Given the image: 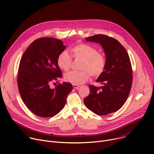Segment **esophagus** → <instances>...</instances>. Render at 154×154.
Instances as JSON below:
<instances>
[{"instance_id": "1", "label": "esophagus", "mask_w": 154, "mask_h": 154, "mask_svg": "<svg viewBox=\"0 0 154 154\" xmlns=\"http://www.w3.org/2000/svg\"><path fill=\"white\" fill-rule=\"evenodd\" d=\"M72 86H73V88H75V89H78L80 87V86H79V85H75V84H73V85H72Z\"/></svg>"}]
</instances>
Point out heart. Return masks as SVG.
I'll return each instance as SVG.
<instances>
[{
  "mask_svg": "<svg viewBox=\"0 0 154 154\" xmlns=\"http://www.w3.org/2000/svg\"><path fill=\"white\" fill-rule=\"evenodd\" d=\"M71 53L73 58L82 60L80 67L81 71H73L66 74L64 79L66 82L80 85L89 79L90 74L99 77L103 72L106 66L105 57L94 47L87 44H80L71 49ZM72 60L68 52L63 51L58 55L57 63L60 69L68 71L71 68Z\"/></svg>",
  "mask_w": 154,
  "mask_h": 154,
  "instance_id": "1",
  "label": "heart"
}]
</instances>
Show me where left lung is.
Returning <instances> with one entry per match:
<instances>
[{"instance_id": "left-lung-1", "label": "left lung", "mask_w": 154, "mask_h": 154, "mask_svg": "<svg viewBox=\"0 0 154 154\" xmlns=\"http://www.w3.org/2000/svg\"><path fill=\"white\" fill-rule=\"evenodd\" d=\"M87 41L102 45L106 55V66L96 80L100 87L90 85V94L84 99L86 106L99 116L116 112L129 95L133 76L129 56L116 39L104 35L86 38Z\"/></svg>"}]
</instances>
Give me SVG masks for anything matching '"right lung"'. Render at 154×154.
Returning a JSON list of instances; mask_svg holds the SVG:
<instances>
[{
  "label": "right lung",
  "instance_id": "add662e5",
  "mask_svg": "<svg viewBox=\"0 0 154 154\" xmlns=\"http://www.w3.org/2000/svg\"><path fill=\"white\" fill-rule=\"evenodd\" d=\"M65 48L61 40L39 38L32 42L20 59L18 90L27 107L38 116L51 118L58 114L73 89L69 82L58 83L55 89L50 87L62 77L57 60Z\"/></svg>",
  "mask_w": 154,
  "mask_h": 154
}]
</instances>
